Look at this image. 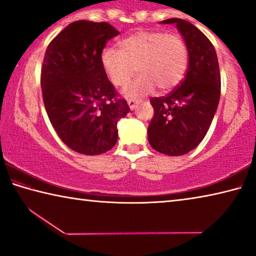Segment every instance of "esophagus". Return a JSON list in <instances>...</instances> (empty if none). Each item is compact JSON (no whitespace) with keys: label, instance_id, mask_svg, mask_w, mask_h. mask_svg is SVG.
I'll return each mask as SVG.
<instances>
[{"label":"esophagus","instance_id":"1","mask_svg":"<svg viewBox=\"0 0 256 256\" xmlns=\"http://www.w3.org/2000/svg\"><path fill=\"white\" fill-rule=\"evenodd\" d=\"M138 100H136V99H128V107L131 108V110H133L134 108H136V104H138Z\"/></svg>","mask_w":256,"mask_h":256}]
</instances>
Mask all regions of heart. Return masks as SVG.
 I'll return each instance as SVG.
<instances>
[{
  "label": "heart",
  "instance_id": "obj_1",
  "mask_svg": "<svg viewBox=\"0 0 256 256\" xmlns=\"http://www.w3.org/2000/svg\"><path fill=\"white\" fill-rule=\"evenodd\" d=\"M120 50L107 47L100 54L104 72L115 86H124L136 71L138 76L124 89L128 97H144L170 90L183 80L188 64V47L176 34L138 30L120 42Z\"/></svg>",
  "mask_w": 256,
  "mask_h": 256
}]
</instances>
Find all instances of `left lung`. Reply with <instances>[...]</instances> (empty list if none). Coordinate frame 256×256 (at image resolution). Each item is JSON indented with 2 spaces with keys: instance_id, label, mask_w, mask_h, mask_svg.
I'll list each match as a JSON object with an SVG mask.
<instances>
[{
  "instance_id": "left-lung-1",
  "label": "left lung",
  "mask_w": 256,
  "mask_h": 256,
  "mask_svg": "<svg viewBox=\"0 0 256 256\" xmlns=\"http://www.w3.org/2000/svg\"><path fill=\"white\" fill-rule=\"evenodd\" d=\"M160 24H176L188 47V66L174 92L150 100L154 115L148 140L158 152L182 156L200 144L214 118L220 99L219 63L214 45L196 26L178 18Z\"/></svg>"
}]
</instances>
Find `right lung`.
<instances>
[{"label":"right lung","instance_id":"obj_1","mask_svg":"<svg viewBox=\"0 0 256 256\" xmlns=\"http://www.w3.org/2000/svg\"><path fill=\"white\" fill-rule=\"evenodd\" d=\"M118 34L107 22L79 20L46 50L40 84L47 115L60 140L82 154L110 150L118 142V120L130 112L100 64L106 42Z\"/></svg>","mask_w":256,"mask_h":256}]
</instances>
